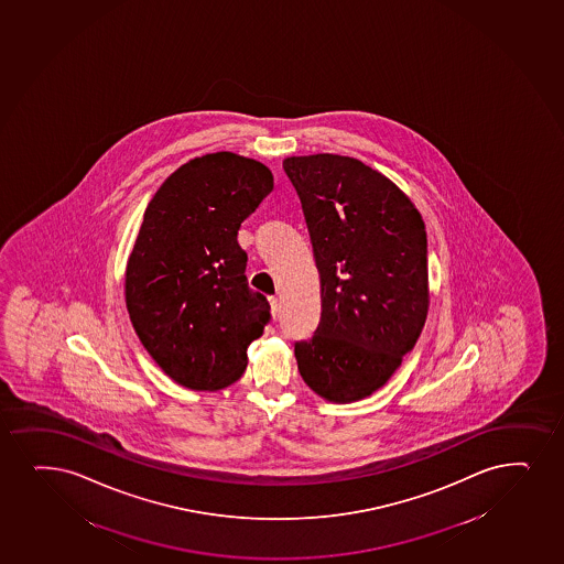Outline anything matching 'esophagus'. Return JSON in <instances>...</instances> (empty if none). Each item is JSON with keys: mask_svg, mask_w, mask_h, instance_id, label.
<instances>
[{"mask_svg": "<svg viewBox=\"0 0 564 564\" xmlns=\"http://www.w3.org/2000/svg\"><path fill=\"white\" fill-rule=\"evenodd\" d=\"M270 305H272V315L278 317L279 313V299L278 296H270Z\"/></svg>", "mask_w": 564, "mask_h": 564, "instance_id": "obj_1", "label": "esophagus"}]
</instances>
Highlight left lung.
I'll list each match as a JSON object with an SVG mask.
<instances>
[{
	"instance_id": "1",
	"label": "left lung",
	"mask_w": 564,
	"mask_h": 564,
	"mask_svg": "<svg viewBox=\"0 0 564 564\" xmlns=\"http://www.w3.org/2000/svg\"><path fill=\"white\" fill-rule=\"evenodd\" d=\"M321 275V321L296 341L300 376L318 397L355 402L383 387L429 312L426 232L411 199L360 160H283Z\"/></svg>"
}]
</instances>
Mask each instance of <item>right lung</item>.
<instances>
[{"instance_id": "add662e5", "label": "right lung", "mask_w": 564, "mask_h": 564, "mask_svg": "<svg viewBox=\"0 0 564 564\" xmlns=\"http://www.w3.org/2000/svg\"><path fill=\"white\" fill-rule=\"evenodd\" d=\"M272 191L264 164L213 153L173 172L147 206L128 259V313L147 352L186 389L238 381L247 347L272 318L238 243L239 226Z\"/></svg>"}]
</instances>
